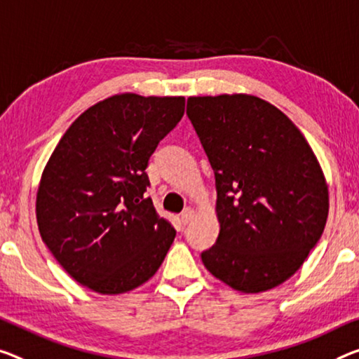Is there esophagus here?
<instances>
[{
	"instance_id": "34e87169",
	"label": "esophagus",
	"mask_w": 359,
	"mask_h": 359,
	"mask_svg": "<svg viewBox=\"0 0 359 359\" xmlns=\"http://www.w3.org/2000/svg\"><path fill=\"white\" fill-rule=\"evenodd\" d=\"M194 215H196V212H194V210H192V208H191V207H186V208H184V210H183V212H181V222H183L184 224H187V223H189V222H191V219H192V218H194Z\"/></svg>"
}]
</instances>
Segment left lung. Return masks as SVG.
Instances as JSON below:
<instances>
[{"label":"left lung","instance_id":"obj_1","mask_svg":"<svg viewBox=\"0 0 359 359\" xmlns=\"http://www.w3.org/2000/svg\"><path fill=\"white\" fill-rule=\"evenodd\" d=\"M215 173L219 234L201 253L229 287L257 294L283 284L326 226L329 191L310 144L287 115L260 97L187 99Z\"/></svg>","mask_w":359,"mask_h":359}]
</instances>
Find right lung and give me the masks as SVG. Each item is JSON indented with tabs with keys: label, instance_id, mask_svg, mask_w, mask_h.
Masks as SVG:
<instances>
[{
	"label": "right lung",
	"instance_id": "1",
	"mask_svg": "<svg viewBox=\"0 0 359 359\" xmlns=\"http://www.w3.org/2000/svg\"><path fill=\"white\" fill-rule=\"evenodd\" d=\"M184 97L117 95L80 115L41 176L36 222L76 283L123 294L151 279L176 231L146 197L149 158L181 117Z\"/></svg>",
	"mask_w": 359,
	"mask_h": 359
}]
</instances>
